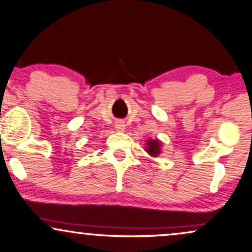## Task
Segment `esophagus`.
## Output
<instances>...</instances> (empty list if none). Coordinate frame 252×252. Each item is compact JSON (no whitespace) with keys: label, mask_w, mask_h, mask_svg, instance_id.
<instances>
[{"label":"esophagus","mask_w":252,"mask_h":252,"mask_svg":"<svg viewBox=\"0 0 252 252\" xmlns=\"http://www.w3.org/2000/svg\"><path fill=\"white\" fill-rule=\"evenodd\" d=\"M115 128L117 131H124V129H126V124H124L123 121H117L115 123Z\"/></svg>","instance_id":"1"}]
</instances>
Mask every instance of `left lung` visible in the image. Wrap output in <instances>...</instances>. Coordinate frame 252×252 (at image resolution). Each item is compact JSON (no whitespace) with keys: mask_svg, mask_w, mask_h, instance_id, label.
<instances>
[{"mask_svg":"<svg viewBox=\"0 0 252 252\" xmlns=\"http://www.w3.org/2000/svg\"><path fill=\"white\" fill-rule=\"evenodd\" d=\"M146 151L149 152L151 156H158L159 152H160V142L158 139H149L148 141V148H146Z\"/></svg>","mask_w":252,"mask_h":252,"instance_id":"obj_1","label":"left lung"}]
</instances>
